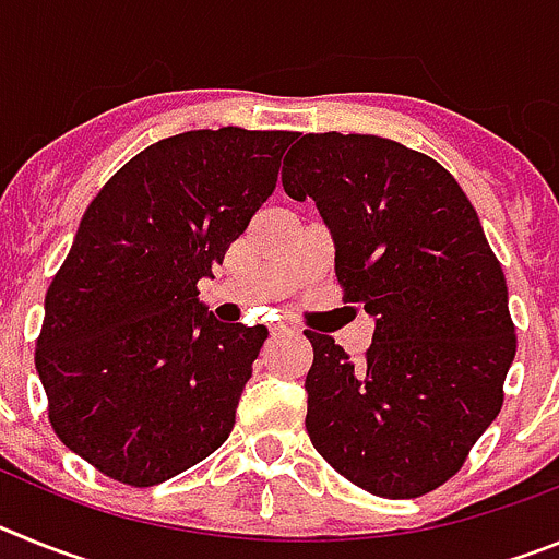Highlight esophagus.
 I'll list each match as a JSON object with an SVG mask.
<instances>
[{"mask_svg": "<svg viewBox=\"0 0 559 559\" xmlns=\"http://www.w3.org/2000/svg\"><path fill=\"white\" fill-rule=\"evenodd\" d=\"M269 333H271V338H280V335L290 333V328H285V324H274V328H271Z\"/></svg>", "mask_w": 559, "mask_h": 559, "instance_id": "obj_1", "label": "esophagus"}]
</instances>
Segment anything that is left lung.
<instances>
[{
	"instance_id": "1",
	"label": "left lung",
	"mask_w": 559,
	"mask_h": 559,
	"mask_svg": "<svg viewBox=\"0 0 559 559\" xmlns=\"http://www.w3.org/2000/svg\"><path fill=\"white\" fill-rule=\"evenodd\" d=\"M283 187L316 201L344 302L374 319L364 360L308 333L310 442L360 490L426 496L501 412L515 358L501 263L451 173L400 142L305 133Z\"/></svg>"
}]
</instances>
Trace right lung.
Instances as JSON below:
<instances>
[{
    "instance_id": "1",
    "label": "right lung",
    "mask_w": 559,
    "mask_h": 559,
    "mask_svg": "<svg viewBox=\"0 0 559 559\" xmlns=\"http://www.w3.org/2000/svg\"><path fill=\"white\" fill-rule=\"evenodd\" d=\"M294 131H187L114 173L52 276L36 341L49 423L108 478L153 487L218 451L269 330L221 324L199 280L276 187Z\"/></svg>"
}]
</instances>
